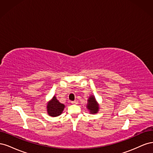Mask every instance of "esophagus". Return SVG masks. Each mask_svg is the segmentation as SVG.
<instances>
[{
  "label": "esophagus",
  "instance_id": "esophagus-1",
  "mask_svg": "<svg viewBox=\"0 0 153 153\" xmlns=\"http://www.w3.org/2000/svg\"><path fill=\"white\" fill-rule=\"evenodd\" d=\"M71 103H72V104H77V101H71Z\"/></svg>",
  "mask_w": 153,
  "mask_h": 153
}]
</instances>
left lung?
<instances>
[{
	"mask_svg": "<svg viewBox=\"0 0 153 153\" xmlns=\"http://www.w3.org/2000/svg\"><path fill=\"white\" fill-rule=\"evenodd\" d=\"M87 106V108L90 110L91 113L96 114L98 112V111L99 110V106L98 104L96 102L94 96H91L89 99L88 100V104Z\"/></svg>",
	"mask_w": 153,
	"mask_h": 153,
	"instance_id": "8db88e82",
	"label": "left lung"
}]
</instances>
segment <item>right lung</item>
I'll return each mask as SVG.
<instances>
[{
	"mask_svg": "<svg viewBox=\"0 0 153 153\" xmlns=\"http://www.w3.org/2000/svg\"><path fill=\"white\" fill-rule=\"evenodd\" d=\"M64 108V105L61 103L54 96L52 100L50 101L47 105V111L49 115L52 117H57L61 115Z\"/></svg>",
	"mask_w": 153,
	"mask_h": 153,
	"instance_id": "add662e5",
	"label": "right lung"
}]
</instances>
